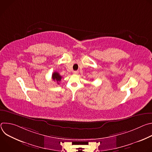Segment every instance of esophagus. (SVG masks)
I'll list each match as a JSON object with an SVG mask.
<instances>
[{
  "label": "esophagus",
  "instance_id": "obj_1",
  "mask_svg": "<svg viewBox=\"0 0 152 152\" xmlns=\"http://www.w3.org/2000/svg\"><path fill=\"white\" fill-rule=\"evenodd\" d=\"M78 73H79L78 71H74L73 72V74H75V75H77Z\"/></svg>",
  "mask_w": 152,
  "mask_h": 152
}]
</instances>
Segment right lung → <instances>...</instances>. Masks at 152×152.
Wrapping results in <instances>:
<instances>
[{"label":"right lung","mask_w":152,"mask_h":152,"mask_svg":"<svg viewBox=\"0 0 152 152\" xmlns=\"http://www.w3.org/2000/svg\"><path fill=\"white\" fill-rule=\"evenodd\" d=\"M52 79L54 81L56 82L58 84H59V82L61 81V79H62V76L56 72H54L53 74H52Z\"/></svg>","instance_id":"1"}]
</instances>
